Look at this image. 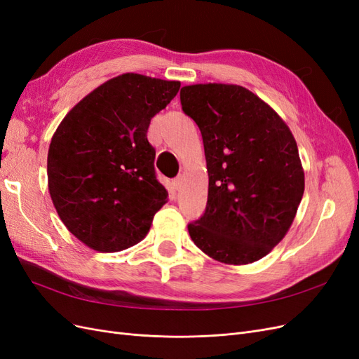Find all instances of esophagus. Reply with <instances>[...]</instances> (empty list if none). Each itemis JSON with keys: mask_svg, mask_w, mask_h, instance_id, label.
Returning <instances> with one entry per match:
<instances>
[{"mask_svg": "<svg viewBox=\"0 0 359 359\" xmlns=\"http://www.w3.org/2000/svg\"><path fill=\"white\" fill-rule=\"evenodd\" d=\"M181 184H182V178H181V177H177L175 180L172 181V189H173V190H180V189H181Z\"/></svg>", "mask_w": 359, "mask_h": 359, "instance_id": "34e87169", "label": "esophagus"}]
</instances>
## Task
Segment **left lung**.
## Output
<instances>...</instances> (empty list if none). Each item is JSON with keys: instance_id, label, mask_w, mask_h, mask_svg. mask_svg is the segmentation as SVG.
<instances>
[{"instance_id": "left-lung-1", "label": "left lung", "mask_w": 359, "mask_h": 359, "mask_svg": "<svg viewBox=\"0 0 359 359\" xmlns=\"http://www.w3.org/2000/svg\"><path fill=\"white\" fill-rule=\"evenodd\" d=\"M180 100L202 133L210 177L205 212L187 226L193 243L223 264L262 259L285 238L304 194L295 139L240 85H189Z\"/></svg>"}]
</instances>
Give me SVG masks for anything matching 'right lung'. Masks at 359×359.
<instances>
[{
    "mask_svg": "<svg viewBox=\"0 0 359 359\" xmlns=\"http://www.w3.org/2000/svg\"><path fill=\"white\" fill-rule=\"evenodd\" d=\"M181 83L126 73L82 99L53 133L48 182L67 229L99 252H119L144 240L168 201L157 180L151 118Z\"/></svg>",
    "mask_w": 359,
    "mask_h": 359,
    "instance_id": "obj_1",
    "label": "right lung"
}]
</instances>
